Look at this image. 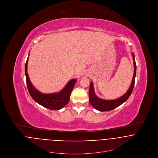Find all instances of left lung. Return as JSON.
Returning <instances> with one entry per match:
<instances>
[{"instance_id":"left-lung-1","label":"left lung","mask_w":158,"mask_h":158,"mask_svg":"<svg viewBox=\"0 0 158 158\" xmlns=\"http://www.w3.org/2000/svg\"><path fill=\"white\" fill-rule=\"evenodd\" d=\"M133 62H134V75L131 82V85H130V88L127 92L120 98H118L115 100H107L100 98L98 97L94 92L93 83H90V87H89V102L90 105L97 110L100 111H111L114 109L117 108L122 104H123L125 102H126L128 98L131 95L132 91L133 90L135 86V75H136V64H135V55L132 53Z\"/></svg>"}]
</instances>
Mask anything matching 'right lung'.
<instances>
[{
    "label": "right lung",
    "mask_w": 158,
    "mask_h": 158,
    "mask_svg": "<svg viewBox=\"0 0 158 158\" xmlns=\"http://www.w3.org/2000/svg\"><path fill=\"white\" fill-rule=\"evenodd\" d=\"M28 56L25 66L27 86L31 98L38 104L51 110H58L64 107L69 102L71 92L77 80H70L66 86L59 92L53 94H43L37 90L31 84L27 73V64Z\"/></svg>",
    "instance_id": "add662e5"
}]
</instances>
